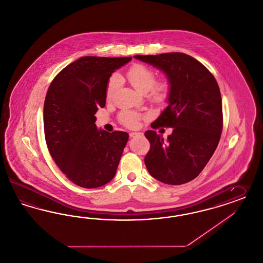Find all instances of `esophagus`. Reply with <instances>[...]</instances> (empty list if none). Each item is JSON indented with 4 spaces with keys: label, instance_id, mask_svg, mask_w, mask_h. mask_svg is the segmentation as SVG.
Wrapping results in <instances>:
<instances>
[{
    "label": "esophagus",
    "instance_id": "obj_1",
    "mask_svg": "<svg viewBox=\"0 0 263 263\" xmlns=\"http://www.w3.org/2000/svg\"><path fill=\"white\" fill-rule=\"evenodd\" d=\"M142 136L141 133H130V134H129V137H136V136Z\"/></svg>",
    "mask_w": 263,
    "mask_h": 263
}]
</instances>
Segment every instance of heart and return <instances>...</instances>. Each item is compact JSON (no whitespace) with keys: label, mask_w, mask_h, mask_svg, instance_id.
<instances>
[{"label":"heart","mask_w":263,"mask_h":263,"mask_svg":"<svg viewBox=\"0 0 263 263\" xmlns=\"http://www.w3.org/2000/svg\"><path fill=\"white\" fill-rule=\"evenodd\" d=\"M127 80L134 88L139 92L145 93L148 91V98L156 104H163L170 98L172 84L170 79L166 77L156 80L155 71L146 65L136 63L132 65L127 72ZM121 79L117 74L112 75L108 80L105 97L107 100L113 98L119 86ZM143 115L130 110L122 111L119 114V121L122 125L127 127H136Z\"/></svg>","instance_id":"obj_1"}]
</instances>
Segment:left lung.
Returning a JSON list of instances; mask_svg holds the SVG:
<instances>
[{
	"instance_id": "8db88e82",
	"label": "left lung",
	"mask_w": 263,
	"mask_h": 263,
	"mask_svg": "<svg viewBox=\"0 0 263 263\" xmlns=\"http://www.w3.org/2000/svg\"><path fill=\"white\" fill-rule=\"evenodd\" d=\"M134 58L164 71L172 84L168 106L153 128L173 127L167 140L155 130L145 132L150 149L144 158L149 174L165 184L193 180L204 170L219 142L222 101L214 75L182 52Z\"/></svg>"
}]
</instances>
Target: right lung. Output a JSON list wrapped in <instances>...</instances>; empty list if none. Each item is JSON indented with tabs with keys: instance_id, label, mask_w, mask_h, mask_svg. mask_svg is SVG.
I'll use <instances>...</instances> for the list:
<instances>
[{
	"instance_id": "1",
	"label": "right lung",
	"mask_w": 263,
	"mask_h": 263,
	"mask_svg": "<svg viewBox=\"0 0 263 263\" xmlns=\"http://www.w3.org/2000/svg\"><path fill=\"white\" fill-rule=\"evenodd\" d=\"M130 60L84 57L49 85L44 104L46 142L55 164L78 186L97 188L115 176L128 135L98 129L95 115L105 106L110 76Z\"/></svg>"
}]
</instances>
